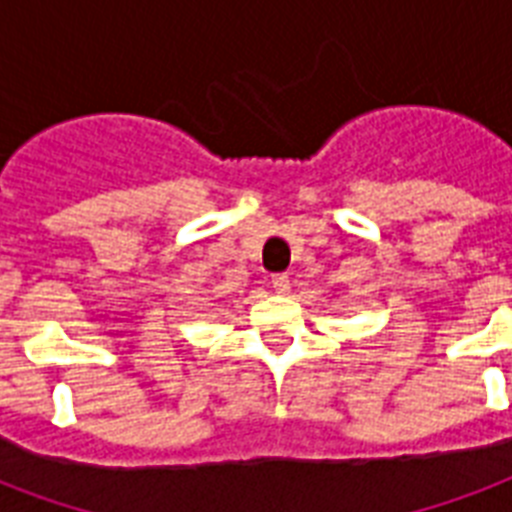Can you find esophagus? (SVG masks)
Instances as JSON below:
<instances>
[{
	"label": "esophagus",
	"mask_w": 512,
	"mask_h": 512,
	"mask_svg": "<svg viewBox=\"0 0 512 512\" xmlns=\"http://www.w3.org/2000/svg\"><path fill=\"white\" fill-rule=\"evenodd\" d=\"M270 284H273V289H276L278 294H286L289 292V276H286V273H276V276L270 278Z\"/></svg>",
	"instance_id": "1"
}]
</instances>
